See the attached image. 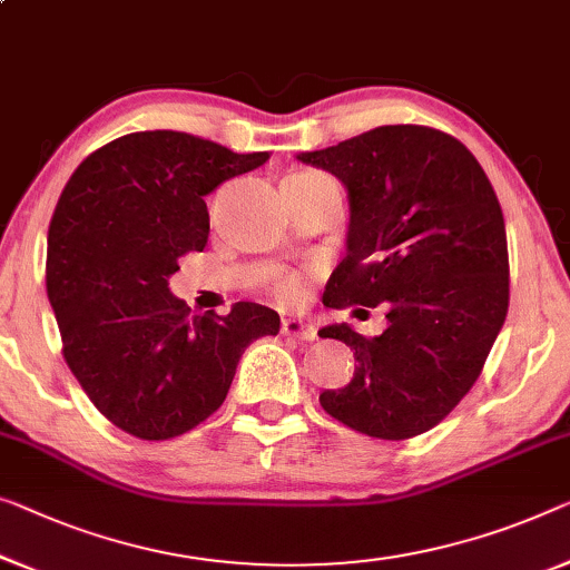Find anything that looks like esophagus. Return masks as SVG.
Instances as JSON below:
<instances>
[{
	"instance_id": "1",
	"label": "esophagus",
	"mask_w": 570,
	"mask_h": 570,
	"mask_svg": "<svg viewBox=\"0 0 570 570\" xmlns=\"http://www.w3.org/2000/svg\"><path fill=\"white\" fill-rule=\"evenodd\" d=\"M282 333L288 337H299V340H314L317 337V327L312 325L307 320H296L288 317L282 322Z\"/></svg>"
}]
</instances>
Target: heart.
<instances>
[{"label": "heart", "instance_id": "heart-1", "mask_svg": "<svg viewBox=\"0 0 570 570\" xmlns=\"http://www.w3.org/2000/svg\"><path fill=\"white\" fill-rule=\"evenodd\" d=\"M294 176H320V174H294ZM271 292L276 294V299L286 304L302 302L304 294H307V278L302 274H294V271H284V274L271 276Z\"/></svg>", "mask_w": 570, "mask_h": 570}]
</instances>
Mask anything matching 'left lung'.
Listing matches in <instances>:
<instances>
[{
    "label": "left lung",
    "mask_w": 570,
    "mask_h": 570,
    "mask_svg": "<svg viewBox=\"0 0 570 570\" xmlns=\"http://www.w3.org/2000/svg\"><path fill=\"white\" fill-rule=\"evenodd\" d=\"M299 160L335 174L351 197L347 253L322 302L389 309L379 337L320 330L358 363L351 384L320 394L322 410L368 438L422 435L471 392L504 325L509 253L494 186L461 140L424 125L373 127Z\"/></svg>",
    "instance_id": "left-lung-1"
}]
</instances>
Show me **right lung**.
I'll list each match as a JSON object with an SVG mask.
<instances>
[{
	"instance_id": "right-lung-1",
	"label": "right lung",
	"mask_w": 570,
	"mask_h": 570,
	"mask_svg": "<svg viewBox=\"0 0 570 570\" xmlns=\"http://www.w3.org/2000/svg\"><path fill=\"white\" fill-rule=\"evenodd\" d=\"M268 158L189 132H130L89 153L63 186L46 256L61 353L127 435L197 428L223 406L245 347L278 333V314L256 302L191 314L168 292L178 261L207 245L204 197Z\"/></svg>"
}]
</instances>
